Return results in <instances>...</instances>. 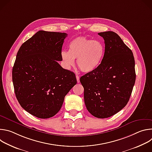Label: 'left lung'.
Instances as JSON below:
<instances>
[{
  "label": "left lung",
  "mask_w": 152,
  "mask_h": 152,
  "mask_svg": "<svg viewBox=\"0 0 152 152\" xmlns=\"http://www.w3.org/2000/svg\"><path fill=\"white\" fill-rule=\"evenodd\" d=\"M67 34L39 31L20 48L12 68L14 92L23 109L39 118L61 110L64 97L77 83L73 72L58 61Z\"/></svg>",
  "instance_id": "obj_1"
}]
</instances>
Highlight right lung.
<instances>
[{
	"label": "right lung",
	"mask_w": 152,
	"mask_h": 152,
	"mask_svg": "<svg viewBox=\"0 0 152 152\" xmlns=\"http://www.w3.org/2000/svg\"><path fill=\"white\" fill-rule=\"evenodd\" d=\"M104 41V53L99 66L80 78L86 109L99 118L110 117L127 104L135 82L132 50L112 31L98 34Z\"/></svg>",
	"instance_id": "right-lung-1"
}]
</instances>
